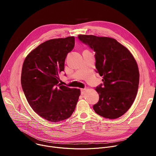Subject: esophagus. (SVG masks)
Wrapping results in <instances>:
<instances>
[{
    "label": "esophagus",
    "mask_w": 156,
    "mask_h": 156,
    "mask_svg": "<svg viewBox=\"0 0 156 156\" xmlns=\"http://www.w3.org/2000/svg\"><path fill=\"white\" fill-rule=\"evenodd\" d=\"M86 90V89H81V95H84L85 94Z\"/></svg>",
    "instance_id": "1"
}]
</instances>
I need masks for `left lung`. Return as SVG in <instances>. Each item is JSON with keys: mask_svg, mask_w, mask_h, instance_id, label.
<instances>
[{"mask_svg": "<svg viewBox=\"0 0 156 156\" xmlns=\"http://www.w3.org/2000/svg\"><path fill=\"white\" fill-rule=\"evenodd\" d=\"M78 37L95 52L96 72L103 76V84L96 89L99 100L93 109L106 119L121 117L130 108L138 92L140 73L135 58L115 39L82 34Z\"/></svg>", "mask_w": 156, "mask_h": 156, "instance_id": "8db88e82", "label": "left lung"}]
</instances>
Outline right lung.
<instances>
[{"instance_id":"right-lung-1","label":"right lung","mask_w":156,"mask_h":156,"mask_svg":"<svg viewBox=\"0 0 156 156\" xmlns=\"http://www.w3.org/2000/svg\"><path fill=\"white\" fill-rule=\"evenodd\" d=\"M75 46V37L48 40L26 57L21 83L30 105L42 118L57 122L74 112L80 90L58 84L65 58Z\"/></svg>"}]
</instances>
